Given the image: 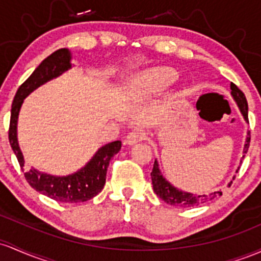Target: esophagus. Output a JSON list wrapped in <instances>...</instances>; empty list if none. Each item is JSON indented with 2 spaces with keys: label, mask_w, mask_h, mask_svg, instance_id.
Listing matches in <instances>:
<instances>
[{
  "label": "esophagus",
  "mask_w": 261,
  "mask_h": 261,
  "mask_svg": "<svg viewBox=\"0 0 261 261\" xmlns=\"http://www.w3.org/2000/svg\"><path fill=\"white\" fill-rule=\"evenodd\" d=\"M146 134L142 128H135L131 133H128V135L126 136V144L127 145H135L137 142L145 140Z\"/></svg>",
  "instance_id": "34e87169"
}]
</instances>
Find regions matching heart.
Segmentation results:
<instances>
[{
    "instance_id": "1",
    "label": "heart",
    "mask_w": 261,
    "mask_h": 261,
    "mask_svg": "<svg viewBox=\"0 0 261 261\" xmlns=\"http://www.w3.org/2000/svg\"><path fill=\"white\" fill-rule=\"evenodd\" d=\"M177 78H178V74L172 68H153L137 76V79L134 82V88L139 91L154 93V91H160L170 87L176 82Z\"/></svg>"
}]
</instances>
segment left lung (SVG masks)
Instances as JSON below:
<instances>
[{
    "label": "left lung",
    "instance_id": "obj_1",
    "mask_svg": "<svg viewBox=\"0 0 261 261\" xmlns=\"http://www.w3.org/2000/svg\"><path fill=\"white\" fill-rule=\"evenodd\" d=\"M231 89V95L236 99L238 107H239L240 111H242L244 119L249 121L248 119V101L245 99L244 93L237 87L234 83L230 84ZM249 145H250V131L248 133L247 137V144L244 147V154H243V159L245 157ZM239 170V168H238ZM238 172V171H237ZM151 178H152V185H153V191L157 196L160 197L162 200H165L167 204L174 205V207H181V208H188V207H196V205L203 204V203H207L208 200H212L216 198L217 196H222V192H214L211 194H203V196H196V194L188 193V192H183L174 188L172 185H170L165 178L162 177L161 172L159 170V165L154 161L152 172H151ZM230 187V185H229Z\"/></svg>",
    "mask_w": 261,
    "mask_h": 261
}]
</instances>
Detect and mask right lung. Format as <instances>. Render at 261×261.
<instances>
[{
  "label": "right lung",
  "mask_w": 261,
  "mask_h": 261,
  "mask_svg": "<svg viewBox=\"0 0 261 261\" xmlns=\"http://www.w3.org/2000/svg\"><path fill=\"white\" fill-rule=\"evenodd\" d=\"M69 68L70 53L67 48H62L47 57L31 74L30 78L18 88L11 109L8 139L31 187L57 202L80 203L94 198L104 188L109 163L121 148V141H114L102 146L83 170L67 177H53L38 172L34 168L24 170L23 154L17 141V119L23 99L43 83L56 78Z\"/></svg>",
  "instance_id": "add662e5"
}]
</instances>
